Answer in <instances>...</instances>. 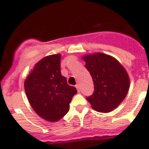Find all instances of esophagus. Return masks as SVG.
<instances>
[{"mask_svg":"<svg viewBox=\"0 0 149 149\" xmlns=\"http://www.w3.org/2000/svg\"><path fill=\"white\" fill-rule=\"evenodd\" d=\"M76 89H77V91L79 92V91H80V85H79V84H76Z\"/></svg>","mask_w":149,"mask_h":149,"instance_id":"obj_1","label":"esophagus"}]
</instances>
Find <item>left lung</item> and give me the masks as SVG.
<instances>
[{
    "label": "left lung",
    "mask_w": 149,
    "mask_h": 149,
    "mask_svg": "<svg viewBox=\"0 0 149 149\" xmlns=\"http://www.w3.org/2000/svg\"><path fill=\"white\" fill-rule=\"evenodd\" d=\"M85 68L94 85L93 94L87 100L96 111L108 113L123 101L128 93L130 81L128 73L120 62L103 53L83 57Z\"/></svg>",
    "instance_id": "left-lung-1"
}]
</instances>
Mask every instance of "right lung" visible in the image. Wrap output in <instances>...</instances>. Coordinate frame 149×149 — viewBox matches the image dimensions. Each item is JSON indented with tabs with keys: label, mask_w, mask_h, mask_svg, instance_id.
Wrapping results in <instances>:
<instances>
[{
	"label": "right lung",
	"mask_w": 149,
	"mask_h": 149,
	"mask_svg": "<svg viewBox=\"0 0 149 149\" xmlns=\"http://www.w3.org/2000/svg\"><path fill=\"white\" fill-rule=\"evenodd\" d=\"M61 55L45 57L35 65L24 81L26 96L36 113L49 122H56L70 109L76 93L61 74Z\"/></svg>",
	"instance_id": "obj_1"
}]
</instances>
